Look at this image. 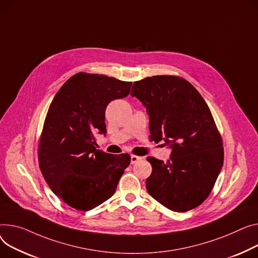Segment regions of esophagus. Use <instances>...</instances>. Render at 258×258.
I'll return each mask as SVG.
<instances>
[{"mask_svg":"<svg viewBox=\"0 0 258 258\" xmlns=\"http://www.w3.org/2000/svg\"><path fill=\"white\" fill-rule=\"evenodd\" d=\"M142 160V157H138V156H135V154H133V156L131 157V163L132 164H136L137 162H139Z\"/></svg>","mask_w":258,"mask_h":258,"instance_id":"34e87169","label":"esophagus"}]
</instances>
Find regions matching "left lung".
<instances>
[{"label":"left lung","mask_w":258,"mask_h":258,"mask_svg":"<svg viewBox=\"0 0 258 258\" xmlns=\"http://www.w3.org/2000/svg\"><path fill=\"white\" fill-rule=\"evenodd\" d=\"M146 107L150 139L172 149L167 162L148 157L147 192L173 212L193 210L207 199L223 166L221 135L207 102L186 80L153 76L131 91Z\"/></svg>","instance_id":"left-lung-1"}]
</instances>
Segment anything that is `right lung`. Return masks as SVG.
I'll return each mask as SVG.
<instances>
[{"mask_svg":"<svg viewBox=\"0 0 258 258\" xmlns=\"http://www.w3.org/2000/svg\"><path fill=\"white\" fill-rule=\"evenodd\" d=\"M132 82L79 73L68 79L48 108L38 146L41 173L50 190L70 207L90 211L113 196L131 163L127 153L95 148L106 135L105 112L130 94Z\"/></svg>","mask_w":258,"mask_h":258,"instance_id":"obj_1","label":"right lung"}]
</instances>
